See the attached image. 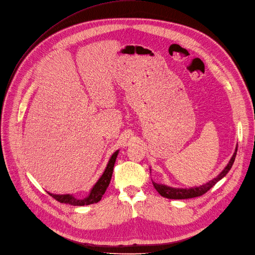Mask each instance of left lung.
Instances as JSON below:
<instances>
[{
    "instance_id": "obj_1",
    "label": "left lung",
    "mask_w": 255,
    "mask_h": 255,
    "mask_svg": "<svg viewBox=\"0 0 255 255\" xmlns=\"http://www.w3.org/2000/svg\"><path fill=\"white\" fill-rule=\"evenodd\" d=\"M237 151H238V145L236 147V150H234V152H233L231 159L229 160L228 164L226 165V167L224 168L216 178H213L211 181L205 183V184L200 185V186L190 187V188H177V187H170V186H167L164 184H158V183L152 181V185H154L156 190L160 193L162 197L167 198V199L182 200V199H190V198L200 197L202 195H204L205 192H207L211 187L215 186L221 179H223L228 174V171L230 170V168L233 165L234 160H236Z\"/></svg>"
}]
</instances>
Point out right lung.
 Instances as JSON below:
<instances>
[{"label":"right lung","instance_id":"right-lung-1","mask_svg":"<svg viewBox=\"0 0 255 255\" xmlns=\"http://www.w3.org/2000/svg\"><path fill=\"white\" fill-rule=\"evenodd\" d=\"M118 152L119 150H116L114 154L112 155V157L108 162V165L104 171V174L101 175V177L95 183V185L92 187V189L90 190V193L87 198L77 199L73 195H70V193H68V195H54V193H51V192H48V193L56 201L60 203H65V204L73 205V206L90 205V204H94V203L99 202L101 198H103V196L105 195V192L110 184L112 175H113V168H114V164H115Z\"/></svg>","mask_w":255,"mask_h":255}]
</instances>
